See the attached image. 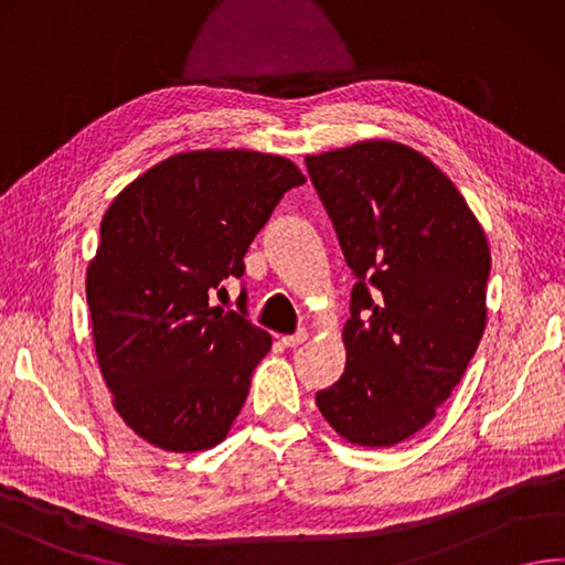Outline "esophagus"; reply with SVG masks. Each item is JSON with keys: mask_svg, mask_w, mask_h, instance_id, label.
<instances>
[{"mask_svg": "<svg viewBox=\"0 0 565 565\" xmlns=\"http://www.w3.org/2000/svg\"><path fill=\"white\" fill-rule=\"evenodd\" d=\"M307 337H310V332H307V329H300V332H295V334H290V337H282V344L285 347H300L302 342H307Z\"/></svg>", "mask_w": 565, "mask_h": 565, "instance_id": "obj_1", "label": "esophagus"}]
</instances>
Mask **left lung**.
I'll list each match as a JSON object with an SVG mask.
<instances>
[{
	"mask_svg": "<svg viewBox=\"0 0 565 565\" xmlns=\"http://www.w3.org/2000/svg\"><path fill=\"white\" fill-rule=\"evenodd\" d=\"M305 162L356 275L344 374L317 408L344 440L391 448L435 418L475 356L492 255L460 191L413 147L364 140Z\"/></svg>",
	"mask_w": 565,
	"mask_h": 565,
	"instance_id": "8db88e82",
	"label": "left lung"
}]
</instances>
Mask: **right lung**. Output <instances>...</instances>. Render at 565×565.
Instances as JSON below:
<instances>
[{"label": "right lung", "mask_w": 565, "mask_h": 565, "mask_svg": "<svg viewBox=\"0 0 565 565\" xmlns=\"http://www.w3.org/2000/svg\"><path fill=\"white\" fill-rule=\"evenodd\" d=\"M290 159L250 150L179 152L127 184L105 211L88 265L95 356L120 418L154 448L201 452L226 438L273 339L211 307L285 191Z\"/></svg>", "instance_id": "right-lung-1"}]
</instances>
